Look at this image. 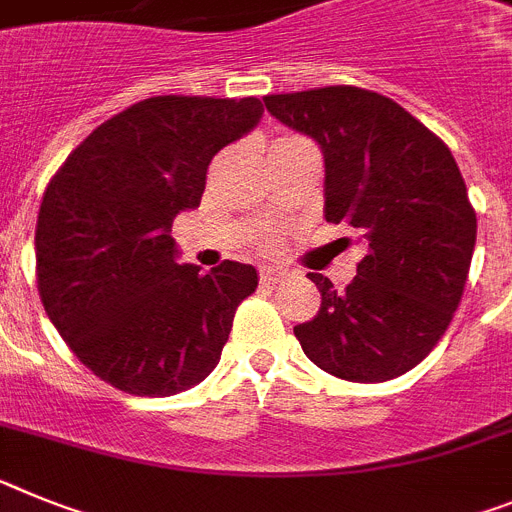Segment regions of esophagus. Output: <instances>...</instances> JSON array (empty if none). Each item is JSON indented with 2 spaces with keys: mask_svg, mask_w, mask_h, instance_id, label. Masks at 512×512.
Here are the masks:
<instances>
[{
  "mask_svg": "<svg viewBox=\"0 0 512 512\" xmlns=\"http://www.w3.org/2000/svg\"><path fill=\"white\" fill-rule=\"evenodd\" d=\"M259 277H261V282H279V279H285L287 277V272L285 269H282V266H272V264H264L259 269Z\"/></svg>",
  "mask_w": 512,
  "mask_h": 512,
  "instance_id": "obj_1",
  "label": "esophagus"
}]
</instances>
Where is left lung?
<instances>
[{"label":"left lung","instance_id":"obj_1","mask_svg":"<svg viewBox=\"0 0 512 512\" xmlns=\"http://www.w3.org/2000/svg\"><path fill=\"white\" fill-rule=\"evenodd\" d=\"M279 124L318 142L326 222L357 227V277L321 292L300 347L326 373L355 383L399 378L445 334L469 277L476 212L451 150L391 98L336 85L266 95Z\"/></svg>","mask_w":512,"mask_h":512}]
</instances>
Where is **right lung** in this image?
I'll return each mask as SVG.
<instances>
[{"instance_id":"right-lung-1","label":"right lung","mask_w":512,"mask_h":512,"mask_svg":"<svg viewBox=\"0 0 512 512\" xmlns=\"http://www.w3.org/2000/svg\"><path fill=\"white\" fill-rule=\"evenodd\" d=\"M264 116L259 98L157 95L116 113L43 194L36 269L43 308L100 381L173 396L220 362L256 290L251 264H178L170 227L199 207L212 157Z\"/></svg>"}]
</instances>
